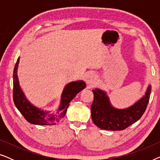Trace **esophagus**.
Returning a JSON list of instances; mask_svg holds the SVG:
<instances>
[{
	"label": "esophagus",
	"mask_w": 160,
	"mask_h": 160,
	"mask_svg": "<svg viewBox=\"0 0 160 160\" xmlns=\"http://www.w3.org/2000/svg\"><path fill=\"white\" fill-rule=\"evenodd\" d=\"M95 76L93 75V74H89L87 78V83L91 86H92L95 84Z\"/></svg>",
	"instance_id": "34e87169"
}]
</instances>
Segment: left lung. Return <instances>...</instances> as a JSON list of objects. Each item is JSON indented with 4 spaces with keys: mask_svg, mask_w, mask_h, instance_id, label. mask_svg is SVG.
<instances>
[{
    "mask_svg": "<svg viewBox=\"0 0 160 160\" xmlns=\"http://www.w3.org/2000/svg\"><path fill=\"white\" fill-rule=\"evenodd\" d=\"M152 91L148 87L145 95L133 106L124 109H117L110 103L105 92L93 89L94 100L91 106L92 119L94 124L102 130H123L141 119L149 101Z\"/></svg>",
    "mask_w": 160,
    "mask_h": 160,
    "instance_id": "1",
    "label": "left lung"
}]
</instances>
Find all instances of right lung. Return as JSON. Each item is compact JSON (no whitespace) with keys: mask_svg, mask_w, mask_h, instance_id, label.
<instances>
[{"mask_svg":"<svg viewBox=\"0 0 160 160\" xmlns=\"http://www.w3.org/2000/svg\"><path fill=\"white\" fill-rule=\"evenodd\" d=\"M19 58L17 59L13 73V100L16 106L25 119L30 124L38 125H54L63 117L67 112L70 102L76 95L86 87L83 81H77L69 83L65 86L61 97L60 106L57 111L50 113L49 111L41 110L27 100L19 84L17 77V69Z\"/></svg>","mask_w":160,"mask_h":160,"instance_id":"add662e5","label":"right lung"}]
</instances>
